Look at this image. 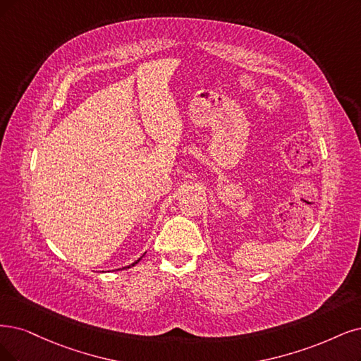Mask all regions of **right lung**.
I'll return each instance as SVG.
<instances>
[{
	"mask_svg": "<svg viewBox=\"0 0 361 361\" xmlns=\"http://www.w3.org/2000/svg\"><path fill=\"white\" fill-rule=\"evenodd\" d=\"M141 257H142V256H141ZM141 257H140V259H138V260H137V262H133V263H132V264H129V266H126V268H132V266H135V264H137V263H138V262H140V260H141Z\"/></svg>",
	"mask_w": 361,
	"mask_h": 361,
	"instance_id": "right-lung-1",
	"label": "right lung"
}]
</instances>
